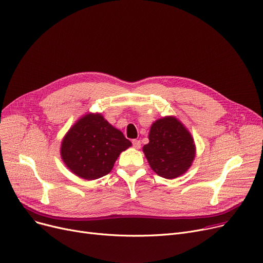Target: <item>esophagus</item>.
<instances>
[{
  "label": "esophagus",
  "mask_w": 263,
  "mask_h": 263,
  "mask_svg": "<svg viewBox=\"0 0 263 263\" xmlns=\"http://www.w3.org/2000/svg\"><path fill=\"white\" fill-rule=\"evenodd\" d=\"M132 145L135 149H140L141 148V141H137V140H133L132 141Z\"/></svg>",
  "instance_id": "1"
}]
</instances>
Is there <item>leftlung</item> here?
Listing matches in <instances>:
<instances>
[{"label": "left lung", "mask_w": 263, "mask_h": 263, "mask_svg": "<svg viewBox=\"0 0 263 263\" xmlns=\"http://www.w3.org/2000/svg\"><path fill=\"white\" fill-rule=\"evenodd\" d=\"M148 139L143 151L150 167L160 177L174 179L191 167L196 148L180 120L174 116L158 119L151 126Z\"/></svg>", "instance_id": "1"}]
</instances>
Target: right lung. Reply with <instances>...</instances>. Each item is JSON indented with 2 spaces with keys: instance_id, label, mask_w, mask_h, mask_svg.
<instances>
[{
  "instance_id": "right-lung-1",
  "label": "right lung",
  "mask_w": 263,
  "mask_h": 263,
  "mask_svg": "<svg viewBox=\"0 0 263 263\" xmlns=\"http://www.w3.org/2000/svg\"><path fill=\"white\" fill-rule=\"evenodd\" d=\"M131 145L122 132L108 123L101 114L88 113L65 135L61 157L74 175L95 180L112 171L119 155Z\"/></svg>"
}]
</instances>
